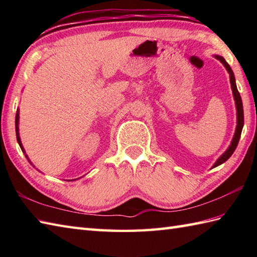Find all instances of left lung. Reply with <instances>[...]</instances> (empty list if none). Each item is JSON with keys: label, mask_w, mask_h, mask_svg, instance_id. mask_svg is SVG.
<instances>
[{"label": "left lung", "mask_w": 257, "mask_h": 257, "mask_svg": "<svg viewBox=\"0 0 257 257\" xmlns=\"http://www.w3.org/2000/svg\"><path fill=\"white\" fill-rule=\"evenodd\" d=\"M219 61L224 65L225 68L227 69L228 74H230V79H231V87H232V91H233V96H234V99H235V105H236V110H237V125H236V130H235V134H234V137L233 140L231 143V146L228 147V149L223 154L217 161L214 163V166L213 168H215L217 166L222 165L223 162H225L228 158H230L233 152L235 151L236 147L238 145V141L239 138H241V134H242V129H243V125H244V111H243V103H242V98L241 95H239V92L237 90V87L235 84V77H234V74H233V70L230 67V65L226 63V61L222 56H215Z\"/></svg>", "instance_id": "obj_1"}]
</instances>
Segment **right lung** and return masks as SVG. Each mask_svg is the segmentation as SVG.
<instances>
[{"instance_id":"add662e5","label":"right lung","mask_w":257,"mask_h":257,"mask_svg":"<svg viewBox=\"0 0 257 257\" xmlns=\"http://www.w3.org/2000/svg\"><path fill=\"white\" fill-rule=\"evenodd\" d=\"M15 127H16L15 129H16V138H18V143L22 148V150H23V147H22L21 139H20V136H19V111H18V113H16V117H15Z\"/></svg>"}]
</instances>
